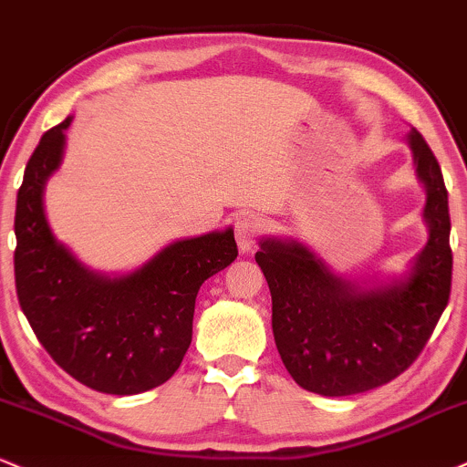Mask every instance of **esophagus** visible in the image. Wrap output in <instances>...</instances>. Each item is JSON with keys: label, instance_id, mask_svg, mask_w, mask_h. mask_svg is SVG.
<instances>
[{"label": "esophagus", "instance_id": "obj_1", "mask_svg": "<svg viewBox=\"0 0 467 467\" xmlns=\"http://www.w3.org/2000/svg\"><path fill=\"white\" fill-rule=\"evenodd\" d=\"M234 232H235V243H238L240 251H243V254H249V251L254 249V244L257 243V235L262 234L260 218L240 216L238 221H235Z\"/></svg>", "mask_w": 467, "mask_h": 467}]
</instances>
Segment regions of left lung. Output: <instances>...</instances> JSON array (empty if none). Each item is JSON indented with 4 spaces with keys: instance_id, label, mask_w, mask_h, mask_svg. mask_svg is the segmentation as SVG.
Returning a JSON list of instances; mask_svg holds the SVG:
<instances>
[{
    "instance_id": "left-lung-1",
    "label": "left lung",
    "mask_w": 467,
    "mask_h": 467,
    "mask_svg": "<svg viewBox=\"0 0 467 467\" xmlns=\"http://www.w3.org/2000/svg\"><path fill=\"white\" fill-rule=\"evenodd\" d=\"M407 141L426 188L429 224V243L407 277L363 288L334 275L297 240H260L255 262L271 290L277 352L306 391L341 398L387 385L413 365L446 310L452 284L448 190L420 130H410Z\"/></svg>"
}]
</instances>
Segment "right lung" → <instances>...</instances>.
<instances>
[{"label": "right lung", "instance_id": "add662e5", "mask_svg": "<svg viewBox=\"0 0 467 467\" xmlns=\"http://www.w3.org/2000/svg\"><path fill=\"white\" fill-rule=\"evenodd\" d=\"M71 118L41 137L15 212L16 297L38 343L71 378L111 396L155 389L192 343L201 284L238 255L234 229L177 240L126 275L93 273L54 238L43 190L63 161Z\"/></svg>", "mask_w": 467, "mask_h": 467}]
</instances>
